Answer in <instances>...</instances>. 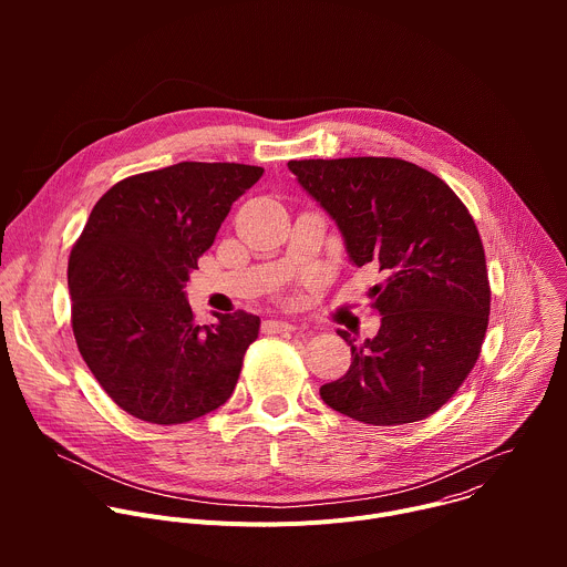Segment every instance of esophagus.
<instances>
[{
	"label": "esophagus",
	"mask_w": 567,
	"mask_h": 567,
	"mask_svg": "<svg viewBox=\"0 0 567 567\" xmlns=\"http://www.w3.org/2000/svg\"><path fill=\"white\" fill-rule=\"evenodd\" d=\"M293 330H296V326H291V322H287V320H265L262 322L265 334H287Z\"/></svg>",
	"instance_id": "obj_1"
}]
</instances>
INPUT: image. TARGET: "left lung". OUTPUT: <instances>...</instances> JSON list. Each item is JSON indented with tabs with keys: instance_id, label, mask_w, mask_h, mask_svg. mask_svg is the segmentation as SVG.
I'll list each match as a JSON object with an SVG mask.
<instances>
[{
	"instance_id": "8db88e82",
	"label": "left lung",
	"mask_w": 567,
	"mask_h": 567,
	"mask_svg": "<svg viewBox=\"0 0 567 567\" xmlns=\"http://www.w3.org/2000/svg\"><path fill=\"white\" fill-rule=\"evenodd\" d=\"M328 210L357 267L383 285L374 339L352 348L350 370L320 385L330 409L372 426L431 417L473 370L489 326L492 289L482 239L460 197L433 173L392 156L289 161Z\"/></svg>"
}]
</instances>
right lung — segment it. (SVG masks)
<instances>
[{
  "label": "right lung",
  "instance_id": "right-lung-1",
  "mask_svg": "<svg viewBox=\"0 0 567 567\" xmlns=\"http://www.w3.org/2000/svg\"><path fill=\"white\" fill-rule=\"evenodd\" d=\"M262 168L182 164L114 184L69 256L71 328L87 368L118 409L173 426L233 394L260 318L217 313L197 326L186 282L233 202Z\"/></svg>",
  "mask_w": 567,
  "mask_h": 567
}]
</instances>
